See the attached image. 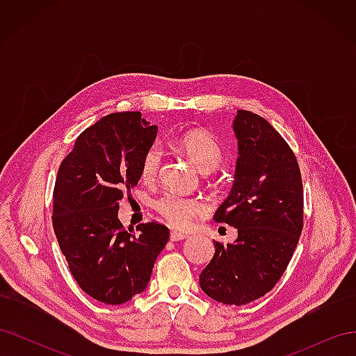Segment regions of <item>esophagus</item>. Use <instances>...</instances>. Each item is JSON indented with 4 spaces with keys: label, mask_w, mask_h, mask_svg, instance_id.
Returning a JSON list of instances; mask_svg holds the SVG:
<instances>
[{
    "label": "esophagus",
    "mask_w": 356,
    "mask_h": 356,
    "mask_svg": "<svg viewBox=\"0 0 356 356\" xmlns=\"http://www.w3.org/2000/svg\"><path fill=\"white\" fill-rule=\"evenodd\" d=\"M187 234L186 233H181V232H177V230H172L170 232V241L172 242H178V241H182L186 239Z\"/></svg>",
    "instance_id": "obj_1"
}]
</instances>
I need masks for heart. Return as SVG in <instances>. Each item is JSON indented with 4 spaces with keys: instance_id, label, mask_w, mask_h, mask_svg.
I'll use <instances>...</instances> for the list:
<instances>
[{
    "instance_id": "b5f03b06",
    "label": "heart",
    "mask_w": 356,
    "mask_h": 356,
    "mask_svg": "<svg viewBox=\"0 0 356 356\" xmlns=\"http://www.w3.org/2000/svg\"><path fill=\"white\" fill-rule=\"evenodd\" d=\"M179 147L195 161L202 172H212L224 160V149L212 135L202 131H190L179 138ZM161 165V148L154 144L149 147L141 161V175L145 181H154ZM154 208L161 218L172 227L186 229L197 217L207 213V207L197 199L182 197L166 193L154 202Z\"/></svg>"
}]
</instances>
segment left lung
I'll list each match as a JSON object with an SVG mask.
<instances>
[{
    "label": "left lung",
    "mask_w": 356,
    "mask_h": 356,
    "mask_svg": "<svg viewBox=\"0 0 356 356\" xmlns=\"http://www.w3.org/2000/svg\"><path fill=\"white\" fill-rule=\"evenodd\" d=\"M233 131L234 182L213 221L238 229V239L213 241L199 284L218 303L242 306L267 294L286 270L303 230V182L293 149L263 117L239 110Z\"/></svg>",
    "instance_id": "obj_1"
}]
</instances>
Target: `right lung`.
I'll return each mask as SVG.
<instances>
[{"instance_id": "right-lung-1", "label": "right lung", "mask_w": 356, "mask_h": 356, "mask_svg": "<svg viewBox=\"0 0 356 356\" xmlns=\"http://www.w3.org/2000/svg\"><path fill=\"white\" fill-rule=\"evenodd\" d=\"M157 126L138 111L102 117L62 160L53 190V229L70 272L92 298L122 305L143 293L169 229L156 221L127 232L118 200L141 178V161Z\"/></svg>"}]
</instances>
